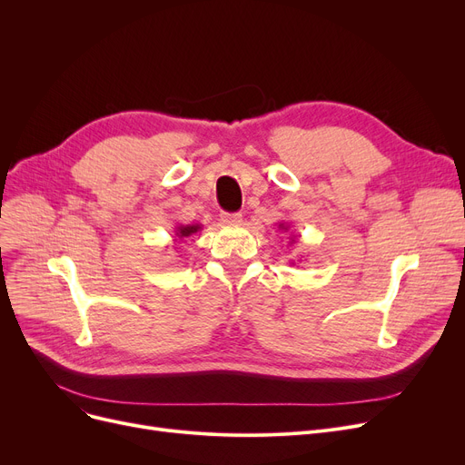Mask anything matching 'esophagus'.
Listing matches in <instances>:
<instances>
[{
    "mask_svg": "<svg viewBox=\"0 0 465 465\" xmlns=\"http://www.w3.org/2000/svg\"><path fill=\"white\" fill-rule=\"evenodd\" d=\"M223 220H224L226 224L235 226V224H241V223H242V214H241V213H224V214H223Z\"/></svg>",
    "mask_w": 465,
    "mask_h": 465,
    "instance_id": "obj_1",
    "label": "esophagus"
}]
</instances>
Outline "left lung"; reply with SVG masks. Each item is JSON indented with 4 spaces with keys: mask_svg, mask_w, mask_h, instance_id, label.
<instances>
[{
    "mask_svg": "<svg viewBox=\"0 0 465 465\" xmlns=\"http://www.w3.org/2000/svg\"><path fill=\"white\" fill-rule=\"evenodd\" d=\"M288 228H290L288 223H279V230H281V232H288ZM288 241H290L288 245H294V242H296V235L290 233V235H288ZM290 263H294V262H290Z\"/></svg>",
    "mask_w": 465,
    "mask_h": 465,
    "instance_id": "obj_1",
    "label": "left lung"
}]
</instances>
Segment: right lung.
Returning a JSON list of instances; mask_svg holds the SVG:
<instances>
[{"instance_id": "right-lung-1", "label": "right lung", "mask_w": 465, "mask_h": 465, "mask_svg": "<svg viewBox=\"0 0 465 465\" xmlns=\"http://www.w3.org/2000/svg\"><path fill=\"white\" fill-rule=\"evenodd\" d=\"M202 230H203V224H179V226H175L173 241H184L188 237L198 235Z\"/></svg>"}]
</instances>
